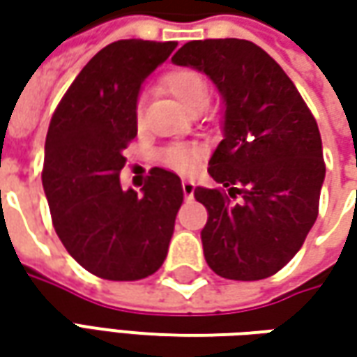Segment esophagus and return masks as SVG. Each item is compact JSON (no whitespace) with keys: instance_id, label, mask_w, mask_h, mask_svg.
<instances>
[{"instance_id":"esophagus-1","label":"esophagus","mask_w":357,"mask_h":357,"mask_svg":"<svg viewBox=\"0 0 357 357\" xmlns=\"http://www.w3.org/2000/svg\"><path fill=\"white\" fill-rule=\"evenodd\" d=\"M183 192H185V197H192V192H195V183L185 178V181H183Z\"/></svg>"}]
</instances>
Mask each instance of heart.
<instances>
[{"instance_id":"1","label":"heart","mask_w":357,"mask_h":357,"mask_svg":"<svg viewBox=\"0 0 357 357\" xmlns=\"http://www.w3.org/2000/svg\"><path fill=\"white\" fill-rule=\"evenodd\" d=\"M162 89L171 97H174L186 111H190L199 105H206L208 97H211L206 79L197 73L195 69H174L171 73H167L162 77ZM141 117H143V103L139 101L135 107V121L141 123ZM200 155H202V151L199 144L174 143L160 153V160L174 171L190 172L199 165Z\"/></svg>"}]
</instances>
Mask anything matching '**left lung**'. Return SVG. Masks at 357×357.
<instances>
[{"instance_id":"obj_1","label":"left lung","mask_w":357,"mask_h":357,"mask_svg":"<svg viewBox=\"0 0 357 357\" xmlns=\"http://www.w3.org/2000/svg\"><path fill=\"white\" fill-rule=\"evenodd\" d=\"M172 63L202 71L225 99V139L208 160L220 186L195 188L208 213L200 232L206 264L228 280L268 278L294 258L318 218L326 176L318 123L252 41H188Z\"/></svg>"}]
</instances>
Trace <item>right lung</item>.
<instances>
[{
	"mask_svg": "<svg viewBox=\"0 0 357 357\" xmlns=\"http://www.w3.org/2000/svg\"><path fill=\"white\" fill-rule=\"evenodd\" d=\"M176 41L121 39L101 49L57 105L45 139L43 190L67 252L105 280H141L162 266L183 204L181 178L165 169L123 190V151L137 137L135 107L146 77Z\"/></svg>",
	"mask_w": 357,
	"mask_h": 357,
	"instance_id": "obj_1",
	"label": "right lung"
}]
</instances>
